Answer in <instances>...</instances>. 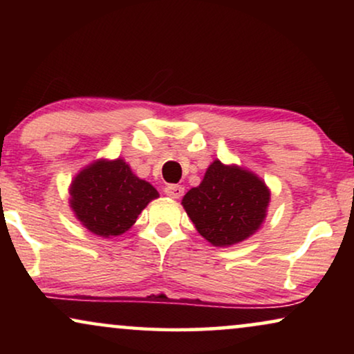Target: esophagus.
I'll return each instance as SVG.
<instances>
[{
    "instance_id": "1",
    "label": "esophagus",
    "mask_w": 354,
    "mask_h": 354,
    "mask_svg": "<svg viewBox=\"0 0 354 354\" xmlns=\"http://www.w3.org/2000/svg\"><path fill=\"white\" fill-rule=\"evenodd\" d=\"M164 193H166L167 196L174 198V200H177V198H180L183 195V187L176 185V183H171V185H167L166 188H164Z\"/></svg>"
}]
</instances>
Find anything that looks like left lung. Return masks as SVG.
Masks as SVG:
<instances>
[{
    "label": "left lung",
    "instance_id": "8db88e82",
    "mask_svg": "<svg viewBox=\"0 0 354 354\" xmlns=\"http://www.w3.org/2000/svg\"><path fill=\"white\" fill-rule=\"evenodd\" d=\"M269 200V188L256 174L216 159L200 185L187 192L182 205L211 245L232 246L259 229Z\"/></svg>",
    "mask_w": 354,
    "mask_h": 354
}]
</instances>
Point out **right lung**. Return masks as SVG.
<instances>
[{"instance_id": "1", "label": "right lung", "mask_w": 354, "mask_h": 354, "mask_svg": "<svg viewBox=\"0 0 354 354\" xmlns=\"http://www.w3.org/2000/svg\"><path fill=\"white\" fill-rule=\"evenodd\" d=\"M159 193L132 172L124 159L91 162L71 185V207L91 234L118 236L135 224L140 212Z\"/></svg>"}]
</instances>
